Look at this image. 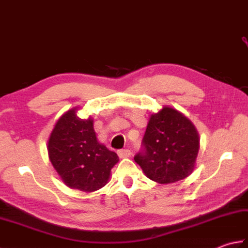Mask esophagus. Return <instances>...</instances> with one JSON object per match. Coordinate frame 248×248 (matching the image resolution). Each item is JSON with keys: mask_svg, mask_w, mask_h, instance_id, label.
Returning a JSON list of instances; mask_svg holds the SVG:
<instances>
[{"mask_svg": "<svg viewBox=\"0 0 248 248\" xmlns=\"http://www.w3.org/2000/svg\"><path fill=\"white\" fill-rule=\"evenodd\" d=\"M117 155L121 159H124V157H128L131 155V150L129 149H120L117 151Z\"/></svg>", "mask_w": 248, "mask_h": 248, "instance_id": "34e87169", "label": "esophagus"}]
</instances>
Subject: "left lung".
Returning <instances> with one entry per match:
<instances>
[{"instance_id": "obj_1", "label": "left lung", "mask_w": 248, "mask_h": 248, "mask_svg": "<svg viewBox=\"0 0 248 248\" xmlns=\"http://www.w3.org/2000/svg\"><path fill=\"white\" fill-rule=\"evenodd\" d=\"M198 150L199 136L191 120L165 107L151 115L134 160L151 180L168 184L191 175Z\"/></svg>"}]
</instances>
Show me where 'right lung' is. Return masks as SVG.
I'll use <instances>...</instances> for the list:
<instances>
[{
  "label": "right lung",
  "mask_w": 248,
  "mask_h": 248,
  "mask_svg": "<svg viewBox=\"0 0 248 248\" xmlns=\"http://www.w3.org/2000/svg\"><path fill=\"white\" fill-rule=\"evenodd\" d=\"M93 123L78 117L77 108L68 110L57 120L48 143L50 161L66 186L87 193L103 187L119 161L98 143Z\"/></svg>",
  "instance_id": "right-lung-1"
}]
</instances>
